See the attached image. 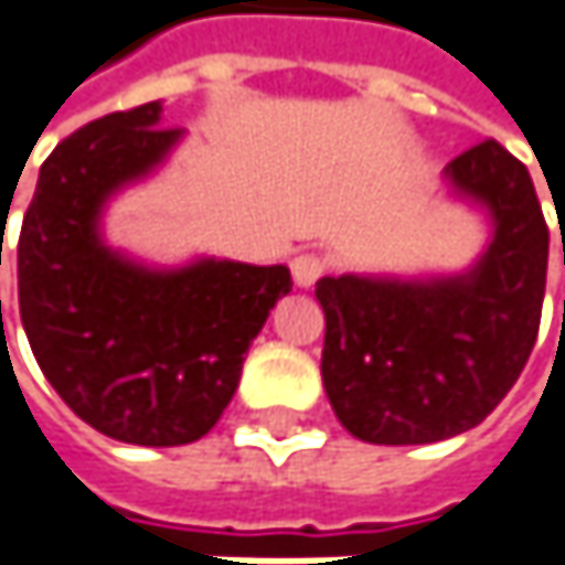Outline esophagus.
<instances>
[{
  "mask_svg": "<svg viewBox=\"0 0 565 565\" xmlns=\"http://www.w3.org/2000/svg\"><path fill=\"white\" fill-rule=\"evenodd\" d=\"M322 273H326V263H322L316 253H302V256H296V259H292V282H296L299 289L316 286Z\"/></svg>",
  "mask_w": 565,
  "mask_h": 565,
  "instance_id": "1",
  "label": "esophagus"
}]
</instances>
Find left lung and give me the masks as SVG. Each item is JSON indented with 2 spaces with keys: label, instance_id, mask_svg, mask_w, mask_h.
Wrapping results in <instances>:
<instances>
[{
  "label": "left lung",
  "instance_id": "left-lung-1",
  "mask_svg": "<svg viewBox=\"0 0 565 565\" xmlns=\"http://www.w3.org/2000/svg\"><path fill=\"white\" fill-rule=\"evenodd\" d=\"M447 190L490 216L463 273H342L316 282L322 385L369 444H434L483 422L520 379L540 329L550 230L526 167L483 141L444 167Z\"/></svg>",
  "mask_w": 565,
  "mask_h": 565
}]
</instances>
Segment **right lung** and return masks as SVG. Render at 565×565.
Listing matches in <instances>:
<instances>
[{
    "instance_id": "1",
    "label": "right lung",
    "mask_w": 565,
    "mask_h": 565,
    "mask_svg": "<svg viewBox=\"0 0 565 565\" xmlns=\"http://www.w3.org/2000/svg\"><path fill=\"white\" fill-rule=\"evenodd\" d=\"M160 111H115L58 143L19 236V312L39 369L82 422L141 447L190 444L220 422L249 342L292 289L286 266H147L105 243L111 196L183 141Z\"/></svg>"
}]
</instances>
